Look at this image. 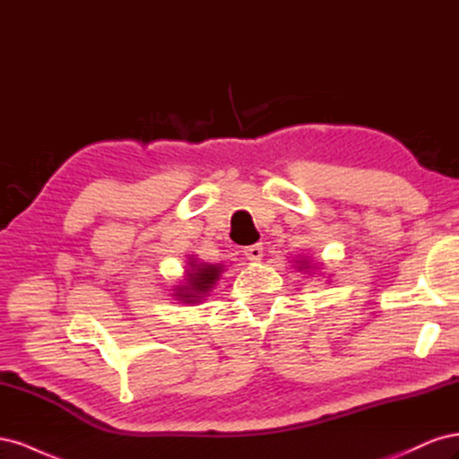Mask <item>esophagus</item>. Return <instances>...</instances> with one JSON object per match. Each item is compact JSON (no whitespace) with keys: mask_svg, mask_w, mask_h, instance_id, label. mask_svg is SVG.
Returning <instances> with one entry per match:
<instances>
[{"mask_svg":"<svg viewBox=\"0 0 459 459\" xmlns=\"http://www.w3.org/2000/svg\"><path fill=\"white\" fill-rule=\"evenodd\" d=\"M243 253L248 260H260L264 256V247H262V243H256L251 247H245Z\"/></svg>","mask_w":459,"mask_h":459,"instance_id":"34e87169","label":"esophagus"}]
</instances>
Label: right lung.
<instances>
[{
    "instance_id": "add662e5",
    "label": "right lung",
    "mask_w": 459,
    "mask_h": 459,
    "mask_svg": "<svg viewBox=\"0 0 459 459\" xmlns=\"http://www.w3.org/2000/svg\"><path fill=\"white\" fill-rule=\"evenodd\" d=\"M191 272H189V280L184 289L178 290V295L184 302H195L204 293H208V289L214 285L218 280V275L221 272V266H214V264H197L195 260L189 262Z\"/></svg>"
}]
</instances>
